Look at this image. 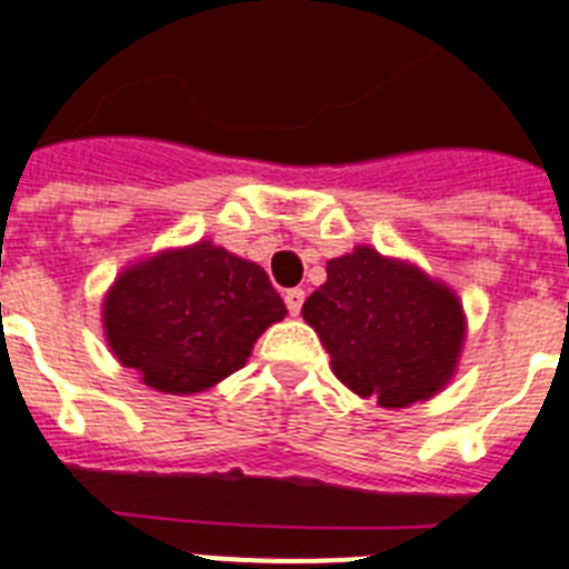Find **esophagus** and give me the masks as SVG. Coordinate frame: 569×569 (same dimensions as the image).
I'll use <instances>...</instances> for the list:
<instances>
[{
	"label": "esophagus",
	"instance_id": "1",
	"mask_svg": "<svg viewBox=\"0 0 569 569\" xmlns=\"http://www.w3.org/2000/svg\"><path fill=\"white\" fill-rule=\"evenodd\" d=\"M302 302H305V290L302 288H293L284 293V305H288L290 317H299V311H302Z\"/></svg>",
	"mask_w": 569,
	"mask_h": 569
}]
</instances>
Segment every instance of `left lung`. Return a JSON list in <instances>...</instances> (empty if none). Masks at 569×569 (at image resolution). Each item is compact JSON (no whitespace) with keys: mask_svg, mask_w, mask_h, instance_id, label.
Listing matches in <instances>:
<instances>
[{"mask_svg":"<svg viewBox=\"0 0 569 569\" xmlns=\"http://www.w3.org/2000/svg\"><path fill=\"white\" fill-rule=\"evenodd\" d=\"M302 305L331 372L360 398L401 410L442 392L457 375L468 319L459 296L412 261L355 247L326 264Z\"/></svg>","mask_w":569,"mask_h":569,"instance_id":"obj_1","label":"left lung"}]
</instances>
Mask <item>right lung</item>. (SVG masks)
Instances as JSON below:
<instances>
[{"label": "right lung", "instance_id": "right-lung-1", "mask_svg": "<svg viewBox=\"0 0 569 569\" xmlns=\"http://www.w3.org/2000/svg\"><path fill=\"white\" fill-rule=\"evenodd\" d=\"M288 313L256 261L211 241L168 247L127 264L101 308L121 366L166 396H194L238 372Z\"/></svg>", "mask_w": 569, "mask_h": 569}]
</instances>
